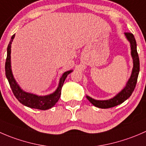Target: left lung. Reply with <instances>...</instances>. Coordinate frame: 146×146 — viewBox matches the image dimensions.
I'll list each match as a JSON object with an SVG mask.
<instances>
[{"instance_id":"left-lung-1","label":"left lung","mask_w":146,"mask_h":146,"mask_svg":"<svg viewBox=\"0 0 146 146\" xmlns=\"http://www.w3.org/2000/svg\"><path fill=\"white\" fill-rule=\"evenodd\" d=\"M124 34L126 39L130 42L131 44V54L132 58H133V64L131 75L130 78L129 79V81L127 82L124 88L111 99L107 100H96L95 99H92L90 97L86 96L87 99L94 106L98 107V108H111V107H115V106L121 104L131 95L135 88H136L137 79H138V73H139L140 70V62L138 54L137 52L136 42L133 34L130 33V32H125Z\"/></svg>"}]
</instances>
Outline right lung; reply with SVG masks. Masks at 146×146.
I'll return each instance as SVG.
<instances>
[{"label":"right lung","instance_id":"1","mask_svg":"<svg viewBox=\"0 0 146 146\" xmlns=\"http://www.w3.org/2000/svg\"><path fill=\"white\" fill-rule=\"evenodd\" d=\"M15 37V35L12 36L11 39L10 41L9 44L7 48V58L5 61V76L9 82L10 86L11 88L13 94L17 98V100L24 104L25 106L30 108L37 109L41 110H46L51 108L56 104V103L58 101L60 97H61V88H62L64 82L66 80V77L69 73H71L73 70H68L65 72L60 78L58 86L56 90L52 94L45 95V96H39V95H35V94L29 93V92H25L24 90L20 88L18 84L17 83L16 80L13 77V73L11 70V61H10V53H11V44L13 39Z\"/></svg>","mask_w":146,"mask_h":146}]
</instances>
